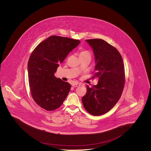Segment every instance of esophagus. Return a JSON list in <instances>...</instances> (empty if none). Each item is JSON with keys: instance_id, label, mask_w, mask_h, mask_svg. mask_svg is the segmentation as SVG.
Segmentation results:
<instances>
[{"instance_id": "34e87169", "label": "esophagus", "mask_w": 151, "mask_h": 151, "mask_svg": "<svg viewBox=\"0 0 151 151\" xmlns=\"http://www.w3.org/2000/svg\"><path fill=\"white\" fill-rule=\"evenodd\" d=\"M72 86L73 88H75V87H77V86H80V84H78V83H73Z\"/></svg>"}]
</instances>
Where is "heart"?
Instances as JSON below:
<instances>
[{
    "instance_id": "1",
    "label": "heart",
    "mask_w": 151,
    "mask_h": 151,
    "mask_svg": "<svg viewBox=\"0 0 151 151\" xmlns=\"http://www.w3.org/2000/svg\"><path fill=\"white\" fill-rule=\"evenodd\" d=\"M90 55V53L86 50L81 51L80 53V56H83V55Z\"/></svg>"
}]
</instances>
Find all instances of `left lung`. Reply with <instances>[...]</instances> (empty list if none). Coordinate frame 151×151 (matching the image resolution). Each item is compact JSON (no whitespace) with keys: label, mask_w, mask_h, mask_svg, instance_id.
Here are the masks:
<instances>
[{"label":"left lung","mask_w":151,"mask_h":151,"mask_svg":"<svg viewBox=\"0 0 151 151\" xmlns=\"http://www.w3.org/2000/svg\"><path fill=\"white\" fill-rule=\"evenodd\" d=\"M93 51L96 65L93 78L99 79L96 86H86L82 98L84 108L91 114L106 113L119 100L125 82L124 66L118 50L101 39L86 40Z\"/></svg>","instance_id":"left-lung-1"}]
</instances>
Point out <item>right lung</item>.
Returning <instances> with one entry per match:
<instances>
[{
  "label": "right lung",
  "mask_w": 151,
  "mask_h": 151,
  "mask_svg": "<svg viewBox=\"0 0 151 151\" xmlns=\"http://www.w3.org/2000/svg\"><path fill=\"white\" fill-rule=\"evenodd\" d=\"M80 41L52 36L38 44L28 63L30 93L36 104L47 111L59 108L68 96L71 85L54 73L60 63Z\"/></svg>",
  "instance_id": "1"
}]
</instances>
